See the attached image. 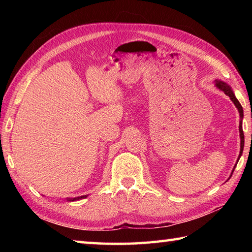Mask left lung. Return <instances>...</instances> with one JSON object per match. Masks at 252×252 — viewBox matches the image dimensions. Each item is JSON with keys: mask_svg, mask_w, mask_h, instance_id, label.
<instances>
[{"mask_svg": "<svg viewBox=\"0 0 252 252\" xmlns=\"http://www.w3.org/2000/svg\"><path fill=\"white\" fill-rule=\"evenodd\" d=\"M216 85H217V87H218L219 89H220L221 91H223V92L225 93L227 96H229V98L232 99V101L235 104V106L237 107V109H238V111H239V116H240V118H242V120H243V117H244L243 107H242V105H240L239 101L237 100V98L235 97V95H234V93H233V91H232L231 87H229L228 84L222 82V81H217V82H216ZM242 120H240V122H239V133H240V153H239V157L242 156L243 151H244V144H245V136H244L243 121H242ZM233 172H234V170H233Z\"/></svg>", "mask_w": 252, "mask_h": 252, "instance_id": "1", "label": "left lung"}]
</instances>
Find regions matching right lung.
I'll list each match as a JSON object with an SVG mask.
<instances>
[{
  "mask_svg": "<svg viewBox=\"0 0 252 252\" xmlns=\"http://www.w3.org/2000/svg\"><path fill=\"white\" fill-rule=\"evenodd\" d=\"M87 197V195L84 196H80V197H74V198H70V199H68L69 201H74V200H78V199H81V198H85Z\"/></svg>",
  "mask_w": 252,
  "mask_h": 252,
  "instance_id": "right-lung-1",
  "label": "right lung"
}]
</instances>
